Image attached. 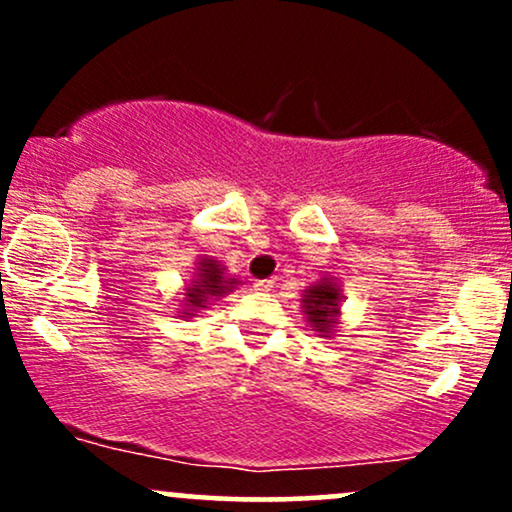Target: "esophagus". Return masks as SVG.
I'll return each instance as SVG.
<instances>
[{
    "instance_id": "obj_1",
    "label": "esophagus",
    "mask_w": 512,
    "mask_h": 512,
    "mask_svg": "<svg viewBox=\"0 0 512 512\" xmlns=\"http://www.w3.org/2000/svg\"><path fill=\"white\" fill-rule=\"evenodd\" d=\"M252 289H255L257 293H269V291L274 289V281H269V279L255 281V284H252Z\"/></svg>"
}]
</instances>
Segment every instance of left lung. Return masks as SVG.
<instances>
[{
    "instance_id": "8db88e82",
    "label": "left lung",
    "mask_w": 512,
    "mask_h": 512,
    "mask_svg": "<svg viewBox=\"0 0 512 512\" xmlns=\"http://www.w3.org/2000/svg\"><path fill=\"white\" fill-rule=\"evenodd\" d=\"M342 303V286H339L337 276L332 274H325L301 293L303 315L317 337H334L337 334V327L342 325Z\"/></svg>"
}]
</instances>
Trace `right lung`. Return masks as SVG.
<instances>
[{
	"mask_svg": "<svg viewBox=\"0 0 512 512\" xmlns=\"http://www.w3.org/2000/svg\"><path fill=\"white\" fill-rule=\"evenodd\" d=\"M236 286H240V279L228 274L226 264H221L214 257H199L195 262V272H192L190 281L185 284V293H180L178 301V317L180 320H190L197 317L202 310H207L211 301L231 293Z\"/></svg>",
	"mask_w": 512,
	"mask_h": 512,
	"instance_id": "right-lung-1",
	"label": "right lung"
}]
</instances>
